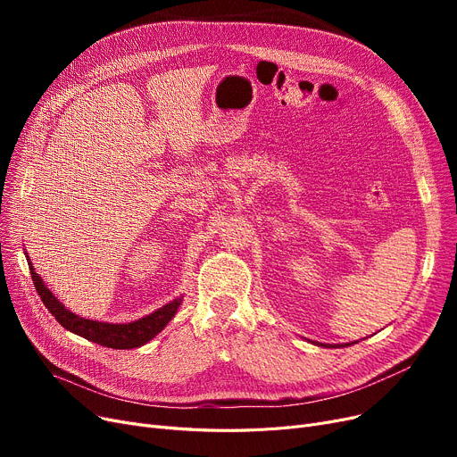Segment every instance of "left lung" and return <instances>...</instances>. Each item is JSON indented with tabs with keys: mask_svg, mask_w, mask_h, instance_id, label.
<instances>
[{
	"mask_svg": "<svg viewBox=\"0 0 457 457\" xmlns=\"http://www.w3.org/2000/svg\"><path fill=\"white\" fill-rule=\"evenodd\" d=\"M350 345H353V343H346V345H343V346H350ZM320 346H326V345L320 343ZM333 348H337V346H333Z\"/></svg>",
	"mask_w": 457,
	"mask_h": 457,
	"instance_id": "left-lung-1",
	"label": "left lung"
}]
</instances>
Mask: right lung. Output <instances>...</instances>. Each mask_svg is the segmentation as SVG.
Returning a JSON list of instances; mask_svg holds the SVG:
<instances>
[{
    "instance_id": "obj_1",
    "label": "right lung",
    "mask_w": 457,
    "mask_h": 457,
    "mask_svg": "<svg viewBox=\"0 0 457 457\" xmlns=\"http://www.w3.org/2000/svg\"><path fill=\"white\" fill-rule=\"evenodd\" d=\"M28 257V255H26ZM28 265L31 270V278L33 283L37 287V293L40 296V300L44 302V305L47 307V311L57 319V322L66 328L68 331L81 335V337L98 343L102 346L107 348H114V350H129V348H138L142 345H146L148 341H152L157 333H161L164 329V326L174 319V315L178 313V307L181 305V296L172 300L170 303L162 305L161 309L154 311L148 317H142L135 322H128V324H111V322H98V320H90V319H83L76 313H71L70 309L64 307V303H61L54 293L47 289V285H44L42 278L35 272L31 261L28 259Z\"/></svg>"
}]
</instances>
